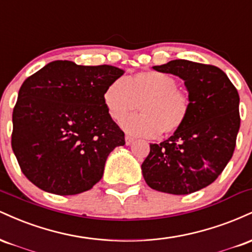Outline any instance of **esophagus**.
I'll use <instances>...</instances> for the list:
<instances>
[{"label": "esophagus", "instance_id": "1", "mask_svg": "<svg viewBox=\"0 0 252 252\" xmlns=\"http://www.w3.org/2000/svg\"><path fill=\"white\" fill-rule=\"evenodd\" d=\"M132 142H134V137H131V136H129V135H126V144H131Z\"/></svg>", "mask_w": 252, "mask_h": 252}]
</instances>
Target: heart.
Segmentation results:
<instances>
[{
	"mask_svg": "<svg viewBox=\"0 0 252 252\" xmlns=\"http://www.w3.org/2000/svg\"><path fill=\"white\" fill-rule=\"evenodd\" d=\"M104 104L115 122L140 106L143 114L126 119L124 130L138 136H168L180 130L189 116L190 98L178 88V80L158 71L136 73L126 80L116 79L105 89Z\"/></svg>",
	"mask_w": 252,
	"mask_h": 252,
	"instance_id": "heart-1",
	"label": "heart"
}]
</instances>
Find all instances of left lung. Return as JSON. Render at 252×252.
<instances>
[{
	"label": "left lung",
	"mask_w": 252,
	"mask_h": 252,
	"mask_svg": "<svg viewBox=\"0 0 252 252\" xmlns=\"http://www.w3.org/2000/svg\"><path fill=\"white\" fill-rule=\"evenodd\" d=\"M153 68L184 79L192 108L180 130L150 144L143 178L158 192L189 194L212 184L232 158L241 126L238 91L213 65L178 59Z\"/></svg>",
	"instance_id": "left-lung-1"
}]
</instances>
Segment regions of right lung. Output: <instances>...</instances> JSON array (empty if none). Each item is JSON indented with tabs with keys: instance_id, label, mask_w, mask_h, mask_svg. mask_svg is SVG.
Here are the masks:
<instances>
[{
	"instance_id": "obj_1",
	"label": "right lung",
	"mask_w": 252,
	"mask_h": 252,
	"mask_svg": "<svg viewBox=\"0 0 252 252\" xmlns=\"http://www.w3.org/2000/svg\"><path fill=\"white\" fill-rule=\"evenodd\" d=\"M123 73L115 66L57 60L25 80L13 110L11 148L32 184L73 195L102 179L108 155L126 144L103 98Z\"/></svg>"
}]
</instances>
